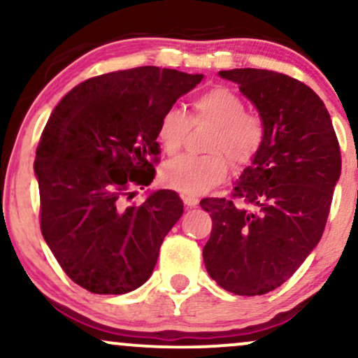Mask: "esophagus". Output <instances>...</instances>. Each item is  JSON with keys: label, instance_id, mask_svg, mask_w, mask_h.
Masks as SVG:
<instances>
[{"label": "esophagus", "instance_id": "34e87169", "mask_svg": "<svg viewBox=\"0 0 358 358\" xmlns=\"http://www.w3.org/2000/svg\"><path fill=\"white\" fill-rule=\"evenodd\" d=\"M183 203L185 205H187L188 208H194L198 205V203H200V200H198L196 196H189V194H183Z\"/></svg>", "mask_w": 358, "mask_h": 358}]
</instances>
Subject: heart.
<instances>
[{"instance_id": "b5f03b06", "label": "heart", "mask_w": 358, "mask_h": 358, "mask_svg": "<svg viewBox=\"0 0 358 358\" xmlns=\"http://www.w3.org/2000/svg\"><path fill=\"white\" fill-rule=\"evenodd\" d=\"M194 122L215 125L206 150L201 157H182L170 162L162 170V180L169 188L198 196L224 182L229 161L234 165L250 164L259 152L264 138V127L259 117L248 114L243 99L224 85L205 90L193 101ZM189 129V117L180 107H170L158 122L157 137L169 155L182 148Z\"/></svg>"}]
</instances>
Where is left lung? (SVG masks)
Listing matches in <instances>:
<instances>
[{
    "mask_svg": "<svg viewBox=\"0 0 358 358\" xmlns=\"http://www.w3.org/2000/svg\"><path fill=\"white\" fill-rule=\"evenodd\" d=\"M259 112L264 138L233 198H205L213 229L203 261L220 287L262 296L284 284L322 238L341 178V148L320 97L266 69L220 71Z\"/></svg>",
    "mask_w": 358,
    "mask_h": 358,
    "instance_id": "left-lung-1",
    "label": "left lung"
}]
</instances>
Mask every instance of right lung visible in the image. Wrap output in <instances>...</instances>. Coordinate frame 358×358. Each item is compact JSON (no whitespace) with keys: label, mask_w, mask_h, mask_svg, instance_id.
Returning <instances> with one entry per match:
<instances>
[{"label":"right lung","mask_w":358,"mask_h":358,"mask_svg":"<svg viewBox=\"0 0 358 358\" xmlns=\"http://www.w3.org/2000/svg\"><path fill=\"white\" fill-rule=\"evenodd\" d=\"M203 74L142 66L76 85L54 107L36 150L41 231L64 273L94 294L147 282L164 238L183 215L171 189L127 206L155 178L160 117Z\"/></svg>","instance_id":"1"}]
</instances>
